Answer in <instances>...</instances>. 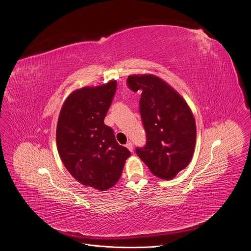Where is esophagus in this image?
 <instances>
[{
  "label": "esophagus",
  "mask_w": 251,
  "mask_h": 251,
  "mask_svg": "<svg viewBox=\"0 0 251 251\" xmlns=\"http://www.w3.org/2000/svg\"><path fill=\"white\" fill-rule=\"evenodd\" d=\"M126 147L130 150V152H133V149H134V148H133V144H132V142H130V141H129V142L126 144Z\"/></svg>",
  "instance_id": "34e87169"
}]
</instances>
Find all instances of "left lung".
I'll use <instances>...</instances> for the list:
<instances>
[{"mask_svg": "<svg viewBox=\"0 0 251 251\" xmlns=\"http://www.w3.org/2000/svg\"><path fill=\"white\" fill-rule=\"evenodd\" d=\"M127 86L141 91L139 111L146 144L136 148L150 171L161 179H172L191 161L196 125L193 114L176 91L154 75H132Z\"/></svg>", "mask_w": 251, "mask_h": 251, "instance_id": "left-lung-1", "label": "left lung"}]
</instances>
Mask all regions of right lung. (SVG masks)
I'll return each mask as SVG.
<instances>
[{
	"label": "right lung",
	"mask_w": 251,
	"mask_h": 251,
	"mask_svg": "<svg viewBox=\"0 0 251 251\" xmlns=\"http://www.w3.org/2000/svg\"><path fill=\"white\" fill-rule=\"evenodd\" d=\"M116 81L76 90L66 99L57 124V147L66 169L81 184L105 191L121 177L130 151L104 124Z\"/></svg>",
	"instance_id": "1"
}]
</instances>
